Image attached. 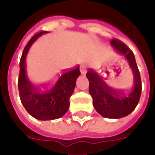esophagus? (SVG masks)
Listing matches in <instances>:
<instances>
[{"mask_svg": "<svg viewBox=\"0 0 155 155\" xmlns=\"http://www.w3.org/2000/svg\"><path fill=\"white\" fill-rule=\"evenodd\" d=\"M80 72L81 74L85 75L87 72V67L86 65H81L80 66Z\"/></svg>", "mask_w": 155, "mask_h": 155, "instance_id": "obj_1", "label": "esophagus"}]
</instances>
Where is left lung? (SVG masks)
<instances>
[{
  "label": "left lung",
  "mask_w": 155,
  "mask_h": 155,
  "mask_svg": "<svg viewBox=\"0 0 155 155\" xmlns=\"http://www.w3.org/2000/svg\"><path fill=\"white\" fill-rule=\"evenodd\" d=\"M114 50L126 58L133 71L134 83L128 92H120L106 76L90 70L86 77L90 83L89 91L93 99V106L105 118L119 119L129 115L139 103L141 93V80L134 53L118 39H112Z\"/></svg>",
  "instance_id": "1"
}]
</instances>
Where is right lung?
I'll use <instances>...</instances> for the list:
<instances>
[{"label":"right lung","instance_id":"right-lung-1","mask_svg":"<svg viewBox=\"0 0 155 155\" xmlns=\"http://www.w3.org/2000/svg\"><path fill=\"white\" fill-rule=\"evenodd\" d=\"M45 32L37 33L24 48L20 61L18 88L21 101L31 116L41 121L62 117L69 110V99L74 91L77 78L80 75L79 66L59 75L55 81L45 88L35 87L27 75V56L31 46Z\"/></svg>","mask_w":155,"mask_h":155}]
</instances>
